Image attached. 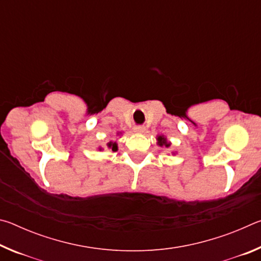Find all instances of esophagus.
Listing matches in <instances>:
<instances>
[{
  "instance_id": "1",
  "label": "esophagus",
  "mask_w": 261,
  "mask_h": 261,
  "mask_svg": "<svg viewBox=\"0 0 261 261\" xmlns=\"http://www.w3.org/2000/svg\"><path fill=\"white\" fill-rule=\"evenodd\" d=\"M135 131L138 132V134H141V132L145 131V126L144 125H136L135 126Z\"/></svg>"
}]
</instances>
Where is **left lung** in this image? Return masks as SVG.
<instances>
[{
	"instance_id": "8db88e82",
	"label": "left lung",
	"mask_w": 261,
	"mask_h": 261,
	"mask_svg": "<svg viewBox=\"0 0 261 261\" xmlns=\"http://www.w3.org/2000/svg\"><path fill=\"white\" fill-rule=\"evenodd\" d=\"M158 140H159V143H158V144L160 145V146H163V145H165L166 147H169V145H170V144H169V143H167V140H166L165 138H163V137H161V136H160V137H159V138H158Z\"/></svg>"
}]
</instances>
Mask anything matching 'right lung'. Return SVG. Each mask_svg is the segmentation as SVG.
I'll return each instance as SVG.
<instances>
[{"instance_id":"add662e5","label":"right lung","mask_w":261,"mask_h":261,"mask_svg":"<svg viewBox=\"0 0 261 261\" xmlns=\"http://www.w3.org/2000/svg\"><path fill=\"white\" fill-rule=\"evenodd\" d=\"M107 147H108L109 149H112V151H116V149H117V145H116V143H113V141H110V143L107 144Z\"/></svg>"}]
</instances>
